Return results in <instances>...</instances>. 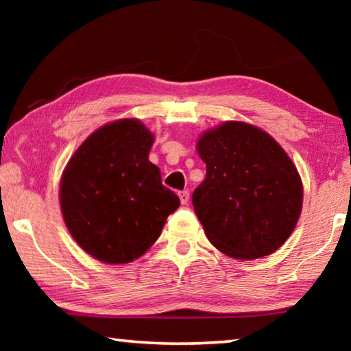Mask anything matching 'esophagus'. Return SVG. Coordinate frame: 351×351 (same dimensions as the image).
Here are the masks:
<instances>
[{"mask_svg": "<svg viewBox=\"0 0 351 351\" xmlns=\"http://www.w3.org/2000/svg\"><path fill=\"white\" fill-rule=\"evenodd\" d=\"M189 198H190V195L187 190H182V192H180V199H181L182 206H186L189 203Z\"/></svg>", "mask_w": 351, "mask_h": 351, "instance_id": "34e87169", "label": "esophagus"}]
</instances>
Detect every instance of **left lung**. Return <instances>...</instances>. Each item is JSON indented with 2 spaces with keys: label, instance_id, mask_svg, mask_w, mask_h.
Returning <instances> with one entry per match:
<instances>
[{
  "label": "left lung",
  "instance_id": "8db88e82",
  "mask_svg": "<svg viewBox=\"0 0 351 351\" xmlns=\"http://www.w3.org/2000/svg\"><path fill=\"white\" fill-rule=\"evenodd\" d=\"M197 150L206 180L192 203L209 241L237 260L277 251L293 234L304 201L287 152L263 130L237 121L206 132Z\"/></svg>",
  "mask_w": 351,
  "mask_h": 351
}]
</instances>
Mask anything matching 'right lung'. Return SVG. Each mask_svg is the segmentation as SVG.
I'll list each match as a JSON object with an SVG mask.
<instances>
[{"mask_svg": "<svg viewBox=\"0 0 351 351\" xmlns=\"http://www.w3.org/2000/svg\"><path fill=\"white\" fill-rule=\"evenodd\" d=\"M154 136L138 119L96 130L77 148L60 182L64 224L83 251L110 265L139 258L159 239L180 198L148 161Z\"/></svg>", "mask_w": 351, "mask_h": 351, "instance_id": "obj_1", "label": "right lung"}]
</instances>
